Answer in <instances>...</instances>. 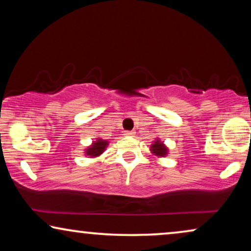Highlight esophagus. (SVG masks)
<instances>
[{"label":"esophagus","mask_w":251,"mask_h":251,"mask_svg":"<svg viewBox=\"0 0 251 251\" xmlns=\"http://www.w3.org/2000/svg\"><path fill=\"white\" fill-rule=\"evenodd\" d=\"M135 131H133V130H126V131H125V135L126 136H133L135 135Z\"/></svg>","instance_id":"obj_1"}]
</instances>
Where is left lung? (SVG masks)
<instances>
[{"mask_svg": "<svg viewBox=\"0 0 251 251\" xmlns=\"http://www.w3.org/2000/svg\"><path fill=\"white\" fill-rule=\"evenodd\" d=\"M151 151H152V153L156 156H166L168 154V149L164 146L163 143L160 142L159 139H156L155 142H154V144H152V146H151Z\"/></svg>", "mask_w": 251, "mask_h": 251, "instance_id": "8db88e82", "label": "left lung"}]
</instances>
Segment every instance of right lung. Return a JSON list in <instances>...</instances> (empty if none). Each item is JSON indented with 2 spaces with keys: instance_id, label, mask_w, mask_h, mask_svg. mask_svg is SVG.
Returning <instances> with one entry per match:
<instances>
[{
  "instance_id": "obj_1",
  "label": "right lung",
  "mask_w": 251,
  "mask_h": 251,
  "mask_svg": "<svg viewBox=\"0 0 251 251\" xmlns=\"http://www.w3.org/2000/svg\"><path fill=\"white\" fill-rule=\"evenodd\" d=\"M108 145V142L107 140H102V139H98L96 140L95 143H92V145L90 147H88L87 152H85V154L87 155H89L90 157H95V156H98L100 155V154L104 152L106 147H107Z\"/></svg>"
}]
</instances>
